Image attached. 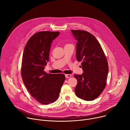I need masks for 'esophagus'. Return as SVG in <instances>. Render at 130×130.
<instances>
[{"label":"esophagus","instance_id":"1","mask_svg":"<svg viewBox=\"0 0 130 130\" xmlns=\"http://www.w3.org/2000/svg\"><path fill=\"white\" fill-rule=\"evenodd\" d=\"M65 77H66V78H70L71 77H72V75H71V74H66V75H65Z\"/></svg>","mask_w":130,"mask_h":130}]
</instances>
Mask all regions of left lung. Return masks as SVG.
<instances>
[{
  "label": "left lung",
  "mask_w": 130,
  "mask_h": 130,
  "mask_svg": "<svg viewBox=\"0 0 130 130\" xmlns=\"http://www.w3.org/2000/svg\"><path fill=\"white\" fill-rule=\"evenodd\" d=\"M76 44V58L82 62L84 73L74 75L77 80L76 96L84 100H93L104 90L108 73V64L103 51L93 35L84 30H71Z\"/></svg>",
  "instance_id": "8db88e82"
}]
</instances>
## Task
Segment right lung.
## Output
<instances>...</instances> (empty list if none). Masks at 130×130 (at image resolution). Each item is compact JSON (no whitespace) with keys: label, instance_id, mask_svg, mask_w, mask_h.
<instances>
[{"label":"right lung","instance_id":"1","mask_svg":"<svg viewBox=\"0 0 130 130\" xmlns=\"http://www.w3.org/2000/svg\"><path fill=\"white\" fill-rule=\"evenodd\" d=\"M59 34V32L36 33L27 42L23 53V82L31 96L43 105L56 101L65 80L64 74H47L44 71L49 60L51 43Z\"/></svg>","mask_w":130,"mask_h":130}]
</instances>
